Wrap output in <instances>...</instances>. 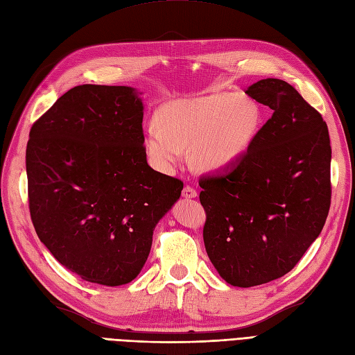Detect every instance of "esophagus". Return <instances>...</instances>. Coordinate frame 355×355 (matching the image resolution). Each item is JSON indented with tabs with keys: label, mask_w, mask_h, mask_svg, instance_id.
<instances>
[{
	"label": "esophagus",
	"mask_w": 355,
	"mask_h": 355,
	"mask_svg": "<svg viewBox=\"0 0 355 355\" xmlns=\"http://www.w3.org/2000/svg\"><path fill=\"white\" fill-rule=\"evenodd\" d=\"M182 196H184L185 198H196V197H197V191H196V189H194L193 187L185 185L184 189H182Z\"/></svg>",
	"instance_id": "obj_1"
}]
</instances>
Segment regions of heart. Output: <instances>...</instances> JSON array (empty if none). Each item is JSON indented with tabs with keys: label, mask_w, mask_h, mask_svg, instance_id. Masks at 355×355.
<instances>
[{
	"label": "heart",
	"mask_w": 355,
	"mask_h": 355,
	"mask_svg": "<svg viewBox=\"0 0 355 355\" xmlns=\"http://www.w3.org/2000/svg\"><path fill=\"white\" fill-rule=\"evenodd\" d=\"M263 111L245 93H215L184 99L164 107L158 125L144 132V149L161 171H171L191 148L193 161L202 170L232 167L252 149Z\"/></svg>",
	"instance_id": "1"
}]
</instances>
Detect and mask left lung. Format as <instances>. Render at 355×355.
I'll return each mask as SVG.
<instances>
[{
    "label": "left lung",
    "mask_w": 355,
    "mask_h": 355,
    "mask_svg": "<svg viewBox=\"0 0 355 355\" xmlns=\"http://www.w3.org/2000/svg\"><path fill=\"white\" fill-rule=\"evenodd\" d=\"M272 110L244 158L203 176V241L232 286L283 277L321 233L331 203V146L322 116L275 78L245 90Z\"/></svg>",
    "instance_id": "1"
}]
</instances>
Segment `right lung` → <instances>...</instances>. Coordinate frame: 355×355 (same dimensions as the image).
Here are the masks:
<instances>
[{
	"instance_id": "right-lung-1",
	"label": "right lung",
	"mask_w": 355,
	"mask_h": 355,
	"mask_svg": "<svg viewBox=\"0 0 355 355\" xmlns=\"http://www.w3.org/2000/svg\"><path fill=\"white\" fill-rule=\"evenodd\" d=\"M141 123L132 87L84 84L31 126L33 226L66 270L92 283L120 286L140 274L155 226L184 188L148 164Z\"/></svg>"
}]
</instances>
